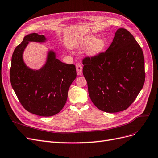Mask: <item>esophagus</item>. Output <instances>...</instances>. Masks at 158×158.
I'll return each instance as SVG.
<instances>
[{
  "label": "esophagus",
  "instance_id": "1",
  "mask_svg": "<svg viewBox=\"0 0 158 158\" xmlns=\"http://www.w3.org/2000/svg\"><path fill=\"white\" fill-rule=\"evenodd\" d=\"M76 70H77V74L78 75H81L82 74V70H83V66L80 64H76Z\"/></svg>",
  "mask_w": 158,
  "mask_h": 158
}]
</instances>
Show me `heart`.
I'll return each instance as SVG.
<instances>
[{
  "label": "heart",
  "instance_id": "obj_1",
  "mask_svg": "<svg viewBox=\"0 0 158 158\" xmlns=\"http://www.w3.org/2000/svg\"><path fill=\"white\" fill-rule=\"evenodd\" d=\"M89 45L86 53L90 56H94L102 52L106 47L107 43L104 38H98L93 35L86 37L83 41V46Z\"/></svg>",
  "mask_w": 158,
  "mask_h": 158
}]
</instances>
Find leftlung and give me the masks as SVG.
<instances>
[{
	"label": "left lung",
	"instance_id": "left-lung-1",
	"mask_svg": "<svg viewBox=\"0 0 158 158\" xmlns=\"http://www.w3.org/2000/svg\"><path fill=\"white\" fill-rule=\"evenodd\" d=\"M83 64L90 98L105 112L115 113L127 109L143 87V52L125 29L117 30L105 52L86 58Z\"/></svg>",
	"mask_w": 158,
	"mask_h": 158
}]
</instances>
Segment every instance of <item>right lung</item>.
Wrapping results in <instances>:
<instances>
[{
    "mask_svg": "<svg viewBox=\"0 0 158 158\" xmlns=\"http://www.w3.org/2000/svg\"><path fill=\"white\" fill-rule=\"evenodd\" d=\"M44 35L33 33L24 37L12 57L10 79L12 88L23 108L39 116L59 113L68 98L70 85L77 77L75 66L61 62L53 50H48L44 64L39 69L25 64L23 55L29 42L45 43Z\"/></svg>",
    "mask_w": 158,
    "mask_h": 158,
    "instance_id": "1",
    "label": "right lung"
}]
</instances>
